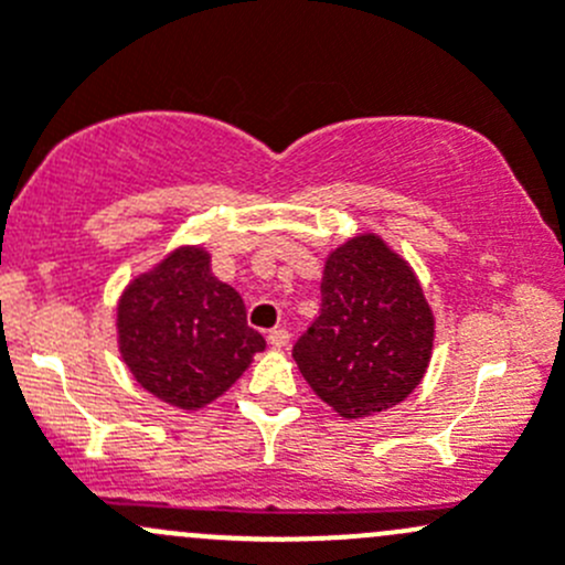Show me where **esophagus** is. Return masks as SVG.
<instances>
[{
    "label": "esophagus",
    "instance_id": "obj_1",
    "mask_svg": "<svg viewBox=\"0 0 565 565\" xmlns=\"http://www.w3.org/2000/svg\"><path fill=\"white\" fill-rule=\"evenodd\" d=\"M289 339H292V335H289L287 328H276V330H270V335H267V341H270L276 350H284V347H289Z\"/></svg>",
    "mask_w": 565,
    "mask_h": 565
}]
</instances>
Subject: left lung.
Here are the masks:
<instances>
[{
  "instance_id": "obj_1",
  "label": "left lung",
  "mask_w": 565,
  "mask_h": 565,
  "mask_svg": "<svg viewBox=\"0 0 565 565\" xmlns=\"http://www.w3.org/2000/svg\"><path fill=\"white\" fill-rule=\"evenodd\" d=\"M319 289V317L292 347L311 391L350 420L404 402L435 347V315L409 262L363 232L330 250Z\"/></svg>"
}]
</instances>
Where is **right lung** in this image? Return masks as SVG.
Instances as JSON below:
<instances>
[{"mask_svg": "<svg viewBox=\"0 0 565 565\" xmlns=\"http://www.w3.org/2000/svg\"><path fill=\"white\" fill-rule=\"evenodd\" d=\"M117 347L136 383L177 409L224 396L265 339L246 303L218 281L202 246H177L130 278L117 300Z\"/></svg>", "mask_w": 565, "mask_h": 565, "instance_id": "obj_1", "label": "right lung"}]
</instances>
